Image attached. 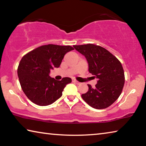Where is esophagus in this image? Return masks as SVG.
<instances>
[{
  "instance_id": "esophagus-1",
  "label": "esophagus",
  "mask_w": 146,
  "mask_h": 146,
  "mask_svg": "<svg viewBox=\"0 0 146 146\" xmlns=\"http://www.w3.org/2000/svg\"><path fill=\"white\" fill-rule=\"evenodd\" d=\"M72 81H73V82H74V83H76V84H80V82H78V81H77V80H76L75 79H73Z\"/></svg>"
}]
</instances>
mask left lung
<instances>
[{
    "mask_svg": "<svg viewBox=\"0 0 146 146\" xmlns=\"http://www.w3.org/2000/svg\"><path fill=\"white\" fill-rule=\"evenodd\" d=\"M73 47L85 56L89 72L97 78L95 88L88 84L89 90L82 95L83 100L97 110L110 106L119 97L124 85V72L120 62L99 46L88 44Z\"/></svg>",
    "mask_w": 146,
    "mask_h": 146,
    "instance_id": "1",
    "label": "left lung"
}]
</instances>
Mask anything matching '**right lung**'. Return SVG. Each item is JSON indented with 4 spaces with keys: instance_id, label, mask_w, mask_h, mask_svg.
Wrapping results in <instances>:
<instances>
[{
    "instance_id": "right-lung-1",
    "label": "right lung",
    "mask_w": 146,
    "mask_h": 146,
    "mask_svg": "<svg viewBox=\"0 0 146 146\" xmlns=\"http://www.w3.org/2000/svg\"><path fill=\"white\" fill-rule=\"evenodd\" d=\"M73 49L70 46L48 44L35 49L22 58L17 73L24 93L32 102L46 106L62 97L71 79L64 77L56 80L49 73L51 70L59 68L64 55Z\"/></svg>"
}]
</instances>
